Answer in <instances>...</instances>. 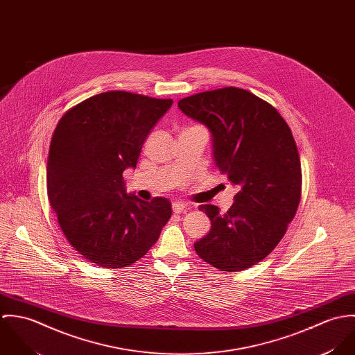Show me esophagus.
Listing matches in <instances>:
<instances>
[{
	"label": "esophagus",
	"instance_id": "obj_1",
	"mask_svg": "<svg viewBox=\"0 0 355 355\" xmlns=\"http://www.w3.org/2000/svg\"><path fill=\"white\" fill-rule=\"evenodd\" d=\"M172 209L175 213H182L189 210V205L187 203L182 202V201H175L172 203Z\"/></svg>",
	"mask_w": 355,
	"mask_h": 355
}]
</instances>
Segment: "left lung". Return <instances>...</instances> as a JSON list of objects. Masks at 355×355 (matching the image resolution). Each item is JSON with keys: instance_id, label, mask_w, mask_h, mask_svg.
<instances>
[{"instance_id": "obj_1", "label": "left lung", "mask_w": 355, "mask_h": 355, "mask_svg": "<svg viewBox=\"0 0 355 355\" xmlns=\"http://www.w3.org/2000/svg\"><path fill=\"white\" fill-rule=\"evenodd\" d=\"M178 106L210 131L214 164L238 189L227 213L200 205L211 228L194 243L196 252L220 270L248 269L277 246L301 201L293 132L272 105L236 87L200 93Z\"/></svg>"}]
</instances>
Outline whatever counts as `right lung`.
<instances>
[{"mask_svg":"<svg viewBox=\"0 0 355 355\" xmlns=\"http://www.w3.org/2000/svg\"><path fill=\"white\" fill-rule=\"evenodd\" d=\"M172 100L107 92L58 121L46 168L48 197L68 242L103 268H124L150 250L172 214L171 201L127 193L123 172Z\"/></svg>","mask_w":355,"mask_h":355,"instance_id":"obj_1","label":"right lung"}]
</instances>
